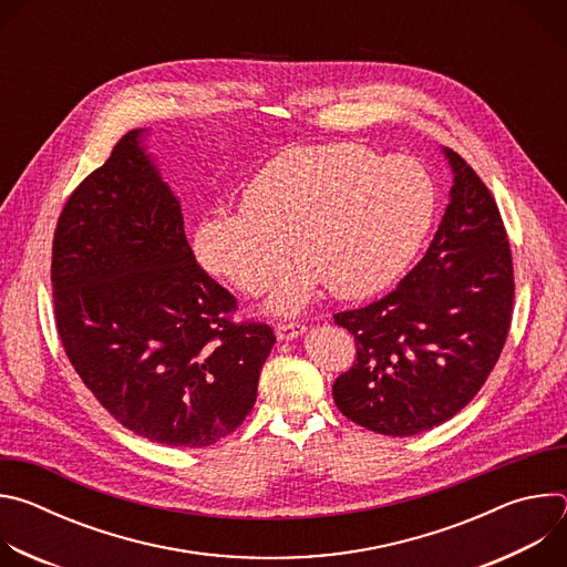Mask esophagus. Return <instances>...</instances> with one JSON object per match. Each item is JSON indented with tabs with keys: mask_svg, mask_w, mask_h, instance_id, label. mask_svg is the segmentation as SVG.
Segmentation results:
<instances>
[{
	"mask_svg": "<svg viewBox=\"0 0 567 567\" xmlns=\"http://www.w3.org/2000/svg\"><path fill=\"white\" fill-rule=\"evenodd\" d=\"M302 332H305V326H300V322H278V326H276V337L280 341L298 339Z\"/></svg>",
	"mask_w": 567,
	"mask_h": 567,
	"instance_id": "34e87169",
	"label": "esophagus"
}]
</instances>
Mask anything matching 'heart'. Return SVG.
<instances>
[{
  "mask_svg": "<svg viewBox=\"0 0 567 567\" xmlns=\"http://www.w3.org/2000/svg\"><path fill=\"white\" fill-rule=\"evenodd\" d=\"M435 184L411 156L381 158L359 143L280 152L241 190V210H215L193 235L197 262L239 291L260 293L287 256L274 311H298L328 282L343 298L388 287L417 254L435 215Z\"/></svg>",
  "mask_w": 567,
  "mask_h": 567,
  "instance_id": "b5f03b06",
  "label": "heart"
}]
</instances>
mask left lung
<instances>
[{
	"label": "left lung",
	"instance_id": "1",
	"mask_svg": "<svg viewBox=\"0 0 567 567\" xmlns=\"http://www.w3.org/2000/svg\"><path fill=\"white\" fill-rule=\"evenodd\" d=\"M444 154L451 202L426 256L381 300L334 313L357 341L334 401L381 435H417L457 415L498 363L512 326L514 265L501 210L466 161Z\"/></svg>",
	"mask_w": 567,
	"mask_h": 567
}]
</instances>
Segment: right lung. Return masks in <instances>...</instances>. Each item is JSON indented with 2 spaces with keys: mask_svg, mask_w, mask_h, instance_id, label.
Segmentation results:
<instances>
[{
  "mask_svg": "<svg viewBox=\"0 0 567 567\" xmlns=\"http://www.w3.org/2000/svg\"><path fill=\"white\" fill-rule=\"evenodd\" d=\"M127 132L66 199L51 258L62 348L101 406L134 435L202 449L251 413L276 343L235 322V296L195 260L177 197Z\"/></svg>",
  "mask_w": 567,
  "mask_h": 567,
  "instance_id": "right-lung-1",
  "label": "right lung"
}]
</instances>
